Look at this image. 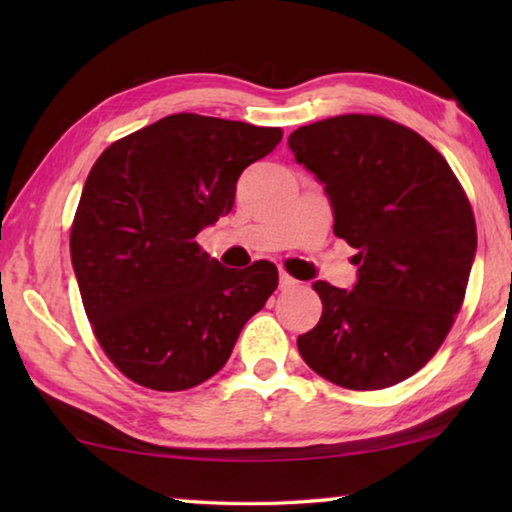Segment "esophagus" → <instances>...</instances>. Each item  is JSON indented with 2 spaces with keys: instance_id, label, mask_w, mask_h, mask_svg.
I'll return each mask as SVG.
<instances>
[{
  "instance_id": "34e87169",
  "label": "esophagus",
  "mask_w": 512,
  "mask_h": 512,
  "mask_svg": "<svg viewBox=\"0 0 512 512\" xmlns=\"http://www.w3.org/2000/svg\"><path fill=\"white\" fill-rule=\"evenodd\" d=\"M296 280H293V277L289 275V273H280V289H291V287H296Z\"/></svg>"
}]
</instances>
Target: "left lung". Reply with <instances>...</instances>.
<instances>
[{
    "mask_svg": "<svg viewBox=\"0 0 512 512\" xmlns=\"http://www.w3.org/2000/svg\"><path fill=\"white\" fill-rule=\"evenodd\" d=\"M298 164L325 185L334 235L357 248L352 291L314 284L323 316L298 336L307 366L352 391L418 372L463 305L476 255L470 201L447 160L411 128L339 115L289 135Z\"/></svg>",
    "mask_w": 512,
    "mask_h": 512,
    "instance_id": "obj_1",
    "label": "left lung"
}]
</instances>
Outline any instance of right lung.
Here are the masks:
<instances>
[{"label":"right lung","instance_id":"1","mask_svg":"<svg viewBox=\"0 0 512 512\" xmlns=\"http://www.w3.org/2000/svg\"><path fill=\"white\" fill-rule=\"evenodd\" d=\"M280 140V128L180 112L94 162L69 250L94 336L135 384H203L277 289L275 264L225 268L194 239L232 210L241 171Z\"/></svg>","mask_w":512,"mask_h":512}]
</instances>
